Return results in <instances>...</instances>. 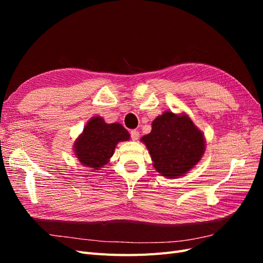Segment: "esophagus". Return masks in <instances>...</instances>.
Segmentation results:
<instances>
[{"instance_id": "esophagus-1", "label": "esophagus", "mask_w": 263, "mask_h": 263, "mask_svg": "<svg viewBox=\"0 0 263 263\" xmlns=\"http://www.w3.org/2000/svg\"><path fill=\"white\" fill-rule=\"evenodd\" d=\"M130 137L133 140H137L139 138V132L137 129H132L130 130Z\"/></svg>"}]
</instances>
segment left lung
<instances>
[{"mask_svg":"<svg viewBox=\"0 0 263 263\" xmlns=\"http://www.w3.org/2000/svg\"><path fill=\"white\" fill-rule=\"evenodd\" d=\"M141 141L146 144L156 170L169 179L190 171L205 151L203 134L191 118L170 110L155 119L153 129Z\"/></svg>","mask_w":263,"mask_h":263,"instance_id":"8db88e82","label":"left lung"}]
</instances>
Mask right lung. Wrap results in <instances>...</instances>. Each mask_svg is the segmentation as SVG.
Here are the masks:
<instances>
[{"label": "right lung", "mask_w": 263, "mask_h": 263, "mask_svg": "<svg viewBox=\"0 0 263 263\" xmlns=\"http://www.w3.org/2000/svg\"><path fill=\"white\" fill-rule=\"evenodd\" d=\"M128 139L129 134L121 124H106L102 117L95 116L76 141V156L83 165L99 170L113 156L117 142Z\"/></svg>", "instance_id": "obj_1"}]
</instances>
